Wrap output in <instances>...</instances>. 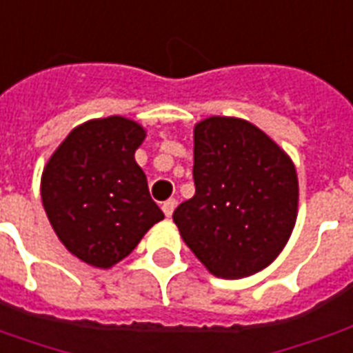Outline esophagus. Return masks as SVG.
Listing matches in <instances>:
<instances>
[{
	"label": "esophagus",
	"mask_w": 353,
	"mask_h": 353,
	"mask_svg": "<svg viewBox=\"0 0 353 353\" xmlns=\"http://www.w3.org/2000/svg\"><path fill=\"white\" fill-rule=\"evenodd\" d=\"M176 204H177V202L174 199L166 200V202L162 204V212H164V215H166V217H170V215L174 214V210H176Z\"/></svg>",
	"instance_id": "34e87169"
}]
</instances>
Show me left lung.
I'll return each instance as SVG.
<instances>
[{
    "label": "left lung",
    "mask_w": 353,
    "mask_h": 353,
    "mask_svg": "<svg viewBox=\"0 0 353 353\" xmlns=\"http://www.w3.org/2000/svg\"><path fill=\"white\" fill-rule=\"evenodd\" d=\"M194 196L174 223L217 278L236 280L270 265L296 221L295 164L255 124L208 117L194 126Z\"/></svg>",
    "instance_id": "8db88e82"
}]
</instances>
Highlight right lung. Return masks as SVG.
Returning <instances> with one entry per match:
<instances>
[{"label": "right lung", "instance_id": "1", "mask_svg": "<svg viewBox=\"0 0 353 353\" xmlns=\"http://www.w3.org/2000/svg\"><path fill=\"white\" fill-rule=\"evenodd\" d=\"M143 139V126L124 117L87 121L68 134L43 170L50 225L65 250L87 265H117L164 219L134 159Z\"/></svg>", "mask_w": 353, "mask_h": 353}]
</instances>
